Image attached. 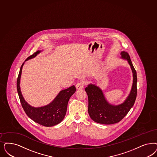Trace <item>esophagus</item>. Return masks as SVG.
Here are the masks:
<instances>
[{
    "label": "esophagus",
    "instance_id": "34e87169",
    "mask_svg": "<svg viewBox=\"0 0 157 157\" xmlns=\"http://www.w3.org/2000/svg\"><path fill=\"white\" fill-rule=\"evenodd\" d=\"M85 86V83L84 82H78L76 85V88L77 90H80L82 89L83 87Z\"/></svg>",
    "mask_w": 157,
    "mask_h": 157
}]
</instances>
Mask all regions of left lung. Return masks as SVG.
Masks as SVG:
<instances>
[{
  "label": "left lung",
  "mask_w": 157,
  "mask_h": 157,
  "mask_svg": "<svg viewBox=\"0 0 157 157\" xmlns=\"http://www.w3.org/2000/svg\"><path fill=\"white\" fill-rule=\"evenodd\" d=\"M121 57L127 59L133 72V82L129 96L124 103L118 105H113L106 101L102 90L94 85L90 84L85 88L89 105L88 113L91 119L101 124H114L119 122L129 113L133 106L137 96V73L132 64L129 55L122 52Z\"/></svg>",
  "instance_id": "left-lung-1"
}]
</instances>
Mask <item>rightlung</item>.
I'll return each instance as SVG.
<instances>
[{"instance_id":"right-lung-1","label":"right lung","mask_w":157,"mask_h":157,"mask_svg":"<svg viewBox=\"0 0 157 157\" xmlns=\"http://www.w3.org/2000/svg\"><path fill=\"white\" fill-rule=\"evenodd\" d=\"M40 52V51L38 50L29 56L25 61L35 57ZM23 65L24 63L20 68L17 78V89L22 107L25 113L34 122L44 126H53L59 124L65 117L68 102L71 96L75 92V87L72 86L67 89L61 90L54 100L48 105L39 108L31 107L24 99L20 87V81Z\"/></svg>"}]
</instances>
